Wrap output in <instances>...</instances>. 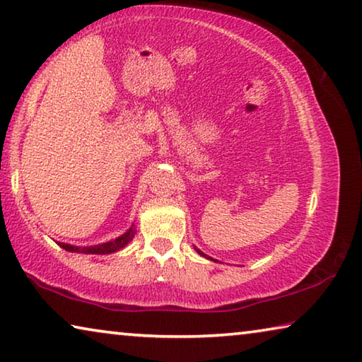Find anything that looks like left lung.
<instances>
[{"label":"left lung","instance_id":"left-lung-1","mask_svg":"<svg viewBox=\"0 0 362 362\" xmlns=\"http://www.w3.org/2000/svg\"><path fill=\"white\" fill-rule=\"evenodd\" d=\"M194 249H196V252L199 254V255H202V257H205V259H209V260H214V262H216V260L215 259H212V257H210V255H207V254H204L202 251H200V249H197L196 246H194Z\"/></svg>","mask_w":362,"mask_h":362}]
</instances>
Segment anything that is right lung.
Masks as SVG:
<instances>
[{
  "label": "right lung",
  "mask_w": 362,
  "mask_h": 362,
  "mask_svg": "<svg viewBox=\"0 0 362 362\" xmlns=\"http://www.w3.org/2000/svg\"><path fill=\"white\" fill-rule=\"evenodd\" d=\"M134 235H136V230H134V223H132L123 233V235L111 239V241H107V243L93 244V246H72V244H68V243H58V246L63 247L64 251L77 252V254H98V255L113 254V252H118L123 247H126L127 244L132 241Z\"/></svg>",
  "instance_id": "obj_1"
}]
</instances>
